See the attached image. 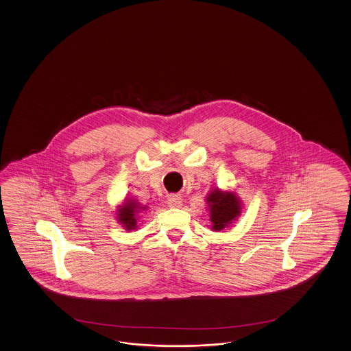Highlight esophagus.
<instances>
[{
  "instance_id": "34e87169",
  "label": "esophagus",
  "mask_w": 351,
  "mask_h": 351,
  "mask_svg": "<svg viewBox=\"0 0 351 351\" xmlns=\"http://www.w3.org/2000/svg\"><path fill=\"white\" fill-rule=\"evenodd\" d=\"M167 204H169V208H175V209L182 208V197L178 196V195H169V199H167Z\"/></svg>"
}]
</instances>
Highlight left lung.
Instances as JSON below:
<instances>
[{"label":"left lung","instance_id":"left-lung-1","mask_svg":"<svg viewBox=\"0 0 351 351\" xmlns=\"http://www.w3.org/2000/svg\"><path fill=\"white\" fill-rule=\"evenodd\" d=\"M208 210L210 217L211 230L215 232L223 231L232 225L241 214V201L235 192L211 189L206 196Z\"/></svg>","mask_w":351,"mask_h":351}]
</instances>
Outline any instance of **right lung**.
<instances>
[{
	"label": "right lung",
	"instance_id": "right-lung-1",
	"mask_svg": "<svg viewBox=\"0 0 351 351\" xmlns=\"http://www.w3.org/2000/svg\"><path fill=\"white\" fill-rule=\"evenodd\" d=\"M146 205H141L138 201L132 199V198H125L123 205H119L117 211H116V219L119 223H121L123 227L132 231L137 228V219H138V213L141 210H146Z\"/></svg>",
	"mask_w": 351,
	"mask_h": 351
}]
</instances>
